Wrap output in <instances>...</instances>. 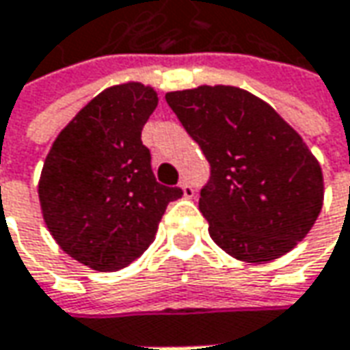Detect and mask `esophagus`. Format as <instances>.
<instances>
[{
	"mask_svg": "<svg viewBox=\"0 0 350 350\" xmlns=\"http://www.w3.org/2000/svg\"><path fill=\"white\" fill-rule=\"evenodd\" d=\"M179 187H181L183 196H185V198H193V196H195V187L187 181V179H183V183L179 185Z\"/></svg>",
	"mask_w": 350,
	"mask_h": 350,
	"instance_id": "esophagus-1",
	"label": "esophagus"
}]
</instances>
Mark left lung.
<instances>
[{
  "label": "left lung",
  "instance_id": "1",
  "mask_svg": "<svg viewBox=\"0 0 350 350\" xmlns=\"http://www.w3.org/2000/svg\"><path fill=\"white\" fill-rule=\"evenodd\" d=\"M210 163L198 208L218 247L245 262L282 257L316 224L323 175L300 134L271 105L232 85L165 95Z\"/></svg>",
  "mask_w": 350,
  "mask_h": 350
}]
</instances>
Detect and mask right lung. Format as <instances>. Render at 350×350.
<instances>
[{
	"mask_svg": "<svg viewBox=\"0 0 350 350\" xmlns=\"http://www.w3.org/2000/svg\"><path fill=\"white\" fill-rule=\"evenodd\" d=\"M157 107L152 88L105 89L62 130L46 155L38 198L46 228L70 257L113 273L152 245L179 187L155 181L142 128Z\"/></svg>",
	"mask_w": 350,
	"mask_h": 350,
	"instance_id": "right-lung-1",
	"label": "right lung"
}]
</instances>
